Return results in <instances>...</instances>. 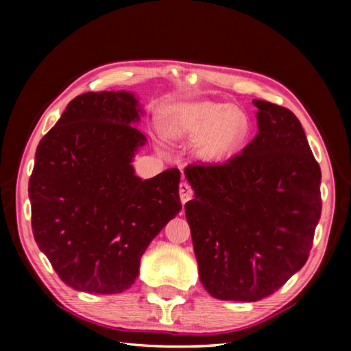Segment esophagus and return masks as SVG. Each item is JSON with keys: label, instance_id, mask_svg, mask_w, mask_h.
Wrapping results in <instances>:
<instances>
[{"label": "esophagus", "instance_id": "34e87169", "mask_svg": "<svg viewBox=\"0 0 351 351\" xmlns=\"http://www.w3.org/2000/svg\"><path fill=\"white\" fill-rule=\"evenodd\" d=\"M180 197H181L182 204H186L189 199L193 198V189L190 187V184H187V182L180 184Z\"/></svg>", "mask_w": 351, "mask_h": 351}]
</instances>
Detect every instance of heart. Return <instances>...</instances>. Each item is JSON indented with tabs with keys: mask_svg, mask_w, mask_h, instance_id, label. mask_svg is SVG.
Listing matches in <instances>:
<instances>
[{
	"mask_svg": "<svg viewBox=\"0 0 351 351\" xmlns=\"http://www.w3.org/2000/svg\"><path fill=\"white\" fill-rule=\"evenodd\" d=\"M251 123L245 111L229 104L203 102L192 105L170 123L173 138L204 139L198 153L206 162H224L245 144Z\"/></svg>",
	"mask_w": 351,
	"mask_h": 351,
	"instance_id": "b5f03b06",
	"label": "heart"
}]
</instances>
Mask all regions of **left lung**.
<instances>
[{"mask_svg": "<svg viewBox=\"0 0 351 351\" xmlns=\"http://www.w3.org/2000/svg\"><path fill=\"white\" fill-rule=\"evenodd\" d=\"M258 133L224 164L184 169L199 280L219 300L257 302L306 263L322 212L320 167L299 119L252 100Z\"/></svg>", "mask_w": 351, "mask_h": 351, "instance_id": "1", "label": "left lung"}]
</instances>
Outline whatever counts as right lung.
<instances>
[{
  "label": "right lung",
  "mask_w": 351,
  "mask_h": 351,
  "mask_svg": "<svg viewBox=\"0 0 351 351\" xmlns=\"http://www.w3.org/2000/svg\"><path fill=\"white\" fill-rule=\"evenodd\" d=\"M130 91L85 93L43 136L29 180L32 232L58 277L77 291L117 294L139 274L152 240L182 209L178 169L134 175L147 138Z\"/></svg>",
  "instance_id": "obj_1"
}]
</instances>
